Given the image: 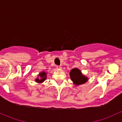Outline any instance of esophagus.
Here are the masks:
<instances>
[{
    "instance_id": "34e87169",
    "label": "esophagus",
    "mask_w": 122,
    "mask_h": 122,
    "mask_svg": "<svg viewBox=\"0 0 122 122\" xmlns=\"http://www.w3.org/2000/svg\"><path fill=\"white\" fill-rule=\"evenodd\" d=\"M56 68L58 69H61V68H62V67H61V66H56Z\"/></svg>"
}]
</instances>
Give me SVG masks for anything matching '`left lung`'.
Instances as JSON below:
<instances>
[{
    "label": "left lung",
    "instance_id": "left-lung-1",
    "mask_svg": "<svg viewBox=\"0 0 122 122\" xmlns=\"http://www.w3.org/2000/svg\"><path fill=\"white\" fill-rule=\"evenodd\" d=\"M70 77L74 85L79 86L87 82L89 78L81 73L78 68L72 69L70 71Z\"/></svg>",
    "mask_w": 122,
    "mask_h": 122
}]
</instances>
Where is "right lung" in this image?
<instances>
[{"label":"right lung","mask_w":122,"mask_h":122,"mask_svg":"<svg viewBox=\"0 0 122 122\" xmlns=\"http://www.w3.org/2000/svg\"><path fill=\"white\" fill-rule=\"evenodd\" d=\"M46 79H47V73L45 71H42L39 73V74L37 75V77H36L35 80L38 83H42L46 80Z\"/></svg>","instance_id":"add662e5"}]
</instances>
